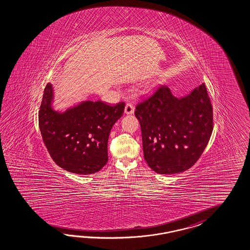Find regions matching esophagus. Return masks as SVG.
I'll return each mask as SVG.
<instances>
[{"instance_id":"obj_1","label":"esophagus","mask_w":250,"mask_h":250,"mask_svg":"<svg viewBox=\"0 0 250 250\" xmlns=\"http://www.w3.org/2000/svg\"><path fill=\"white\" fill-rule=\"evenodd\" d=\"M134 111H135V109H134V105H133V104H131V103H127V104H125V113L126 115H132V114L134 113Z\"/></svg>"}]
</instances>
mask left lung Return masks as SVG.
Instances as JSON below:
<instances>
[{
	"label": "left lung",
	"mask_w": 250,
	"mask_h": 250,
	"mask_svg": "<svg viewBox=\"0 0 250 250\" xmlns=\"http://www.w3.org/2000/svg\"><path fill=\"white\" fill-rule=\"evenodd\" d=\"M142 131L144 156L157 174L181 173L192 167L213 131V107L206 84L176 98L167 85L135 106Z\"/></svg>",
	"instance_id": "8db88e82"
}]
</instances>
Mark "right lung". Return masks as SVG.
<instances>
[{
  "label": "right lung",
  "mask_w": 250,
  "mask_h": 250,
  "mask_svg": "<svg viewBox=\"0 0 250 250\" xmlns=\"http://www.w3.org/2000/svg\"><path fill=\"white\" fill-rule=\"evenodd\" d=\"M52 83L44 88L38 120L42 141L54 163L78 175L100 171L107 163L110 131L125 104L87 101L59 114L51 107Z\"/></svg>",
  "instance_id": "obj_1"
}]
</instances>
